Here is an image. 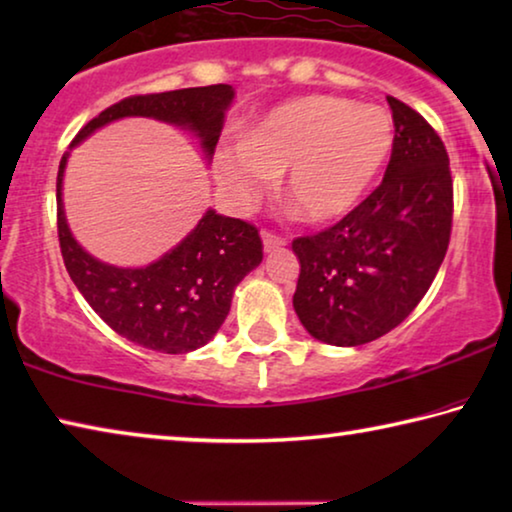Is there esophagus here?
I'll use <instances>...</instances> for the list:
<instances>
[{"instance_id": "34e87169", "label": "esophagus", "mask_w": 512, "mask_h": 512, "mask_svg": "<svg viewBox=\"0 0 512 512\" xmlns=\"http://www.w3.org/2000/svg\"><path fill=\"white\" fill-rule=\"evenodd\" d=\"M262 241H264L266 253H273V250L287 246V239L280 237V235H275V232H268V230L262 235Z\"/></svg>"}]
</instances>
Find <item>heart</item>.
Segmentation results:
<instances>
[{
  "mask_svg": "<svg viewBox=\"0 0 512 512\" xmlns=\"http://www.w3.org/2000/svg\"><path fill=\"white\" fill-rule=\"evenodd\" d=\"M395 128L379 108L305 97L273 108L214 155L221 187L237 205L262 196L287 173V198L309 221H332L361 203L391 158Z\"/></svg>",
  "mask_w": 512,
  "mask_h": 512,
  "instance_id": "obj_1",
  "label": "heart"
}]
</instances>
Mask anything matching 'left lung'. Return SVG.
Listing matches in <instances>:
<instances>
[{
	"instance_id": "left-lung-1",
	"label": "left lung",
	"mask_w": 512,
	"mask_h": 512,
	"mask_svg": "<svg viewBox=\"0 0 512 512\" xmlns=\"http://www.w3.org/2000/svg\"><path fill=\"white\" fill-rule=\"evenodd\" d=\"M395 144L381 185L332 228L293 239V309L329 345H363L418 307L452 237L454 185L443 140L420 112L388 97Z\"/></svg>"
}]
</instances>
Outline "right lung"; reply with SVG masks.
<instances>
[{"instance_id":"add662e5","label":"right lung","mask_w":512,"mask_h":512,"mask_svg":"<svg viewBox=\"0 0 512 512\" xmlns=\"http://www.w3.org/2000/svg\"><path fill=\"white\" fill-rule=\"evenodd\" d=\"M230 85H205L160 94H135L88 121L72 146L97 128L121 117H153L187 126L201 137L210 158L230 106ZM63 155L56 178V216L60 253L69 277L90 307L119 336L146 350L185 354L201 348L219 332L230 311L232 293L259 266L264 246L253 223L207 210L180 244L144 268L103 264L76 244L63 212Z\"/></svg>"}]
</instances>
